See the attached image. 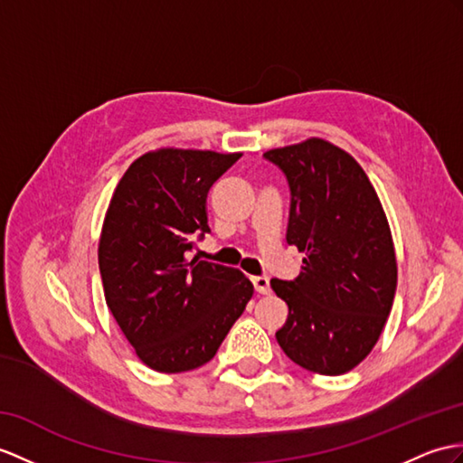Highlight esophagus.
Here are the masks:
<instances>
[{"instance_id": "obj_1", "label": "esophagus", "mask_w": 463, "mask_h": 463, "mask_svg": "<svg viewBox=\"0 0 463 463\" xmlns=\"http://www.w3.org/2000/svg\"><path fill=\"white\" fill-rule=\"evenodd\" d=\"M251 283H253V287H255V290L259 292V295H269V277H263V275H259V277H251Z\"/></svg>"}]
</instances>
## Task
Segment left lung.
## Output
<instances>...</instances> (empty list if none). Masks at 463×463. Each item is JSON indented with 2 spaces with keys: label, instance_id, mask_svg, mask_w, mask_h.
<instances>
[{
  "label": "left lung",
  "instance_id": "1",
  "mask_svg": "<svg viewBox=\"0 0 463 463\" xmlns=\"http://www.w3.org/2000/svg\"><path fill=\"white\" fill-rule=\"evenodd\" d=\"M265 159L287 175V241L304 253L295 280H270L288 307L277 342L314 373H347L375 347L397 290L385 210L364 168L330 141L308 137Z\"/></svg>",
  "mask_w": 463,
  "mask_h": 463
}]
</instances>
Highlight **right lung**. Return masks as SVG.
<instances>
[{
  "instance_id": "obj_1",
  "label": "right lung",
  "mask_w": 463,
  "mask_h": 463,
  "mask_svg": "<svg viewBox=\"0 0 463 463\" xmlns=\"http://www.w3.org/2000/svg\"><path fill=\"white\" fill-rule=\"evenodd\" d=\"M241 153L163 146L121 176L101 225L108 308L141 362L159 373L208 364L253 297L240 269L188 259L210 232L212 184Z\"/></svg>"
}]
</instances>
